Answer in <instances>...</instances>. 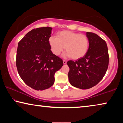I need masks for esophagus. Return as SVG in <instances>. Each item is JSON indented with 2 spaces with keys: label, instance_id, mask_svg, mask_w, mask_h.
<instances>
[{
  "label": "esophagus",
  "instance_id": "34e87169",
  "mask_svg": "<svg viewBox=\"0 0 123 123\" xmlns=\"http://www.w3.org/2000/svg\"><path fill=\"white\" fill-rule=\"evenodd\" d=\"M63 64H65L67 63V61H66V60H63Z\"/></svg>",
  "mask_w": 123,
  "mask_h": 123
}]
</instances>
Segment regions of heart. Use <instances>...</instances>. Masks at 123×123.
<instances>
[{
	"instance_id": "heart-1",
	"label": "heart",
	"mask_w": 123,
	"mask_h": 123,
	"mask_svg": "<svg viewBox=\"0 0 123 123\" xmlns=\"http://www.w3.org/2000/svg\"><path fill=\"white\" fill-rule=\"evenodd\" d=\"M49 42L55 55H60L65 47L67 51L65 56H70L74 60L85 56L89 46V41L86 35L68 30L58 32L56 37H50Z\"/></svg>"
}]
</instances>
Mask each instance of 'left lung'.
Wrapping results in <instances>:
<instances>
[{
  "mask_svg": "<svg viewBox=\"0 0 123 123\" xmlns=\"http://www.w3.org/2000/svg\"><path fill=\"white\" fill-rule=\"evenodd\" d=\"M89 41L88 50L85 56L75 62L68 61V78L70 84L76 88L86 89L100 81L106 72L109 62L106 42L94 33L87 32Z\"/></svg>",
  "mask_w": 123,
  "mask_h": 123,
  "instance_id": "obj_1",
  "label": "left lung"
}]
</instances>
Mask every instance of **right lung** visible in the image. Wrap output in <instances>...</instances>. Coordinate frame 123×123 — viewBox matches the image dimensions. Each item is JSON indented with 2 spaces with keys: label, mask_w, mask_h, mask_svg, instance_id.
<instances>
[{
  "label": "right lung",
  "mask_w": 123,
  "mask_h": 123,
  "mask_svg": "<svg viewBox=\"0 0 123 123\" xmlns=\"http://www.w3.org/2000/svg\"><path fill=\"white\" fill-rule=\"evenodd\" d=\"M52 28L32 29L18 43L16 66L23 81L36 90L53 86L56 72L63 65V61L51 50L49 39Z\"/></svg>",
  "instance_id": "right-lung-1"
}]
</instances>
